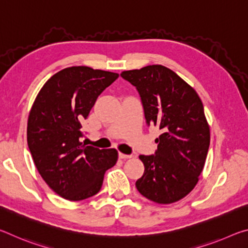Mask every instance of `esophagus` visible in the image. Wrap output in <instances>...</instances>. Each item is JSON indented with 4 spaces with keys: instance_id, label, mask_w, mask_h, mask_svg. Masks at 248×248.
Masks as SVG:
<instances>
[{
    "instance_id": "esophagus-1",
    "label": "esophagus",
    "mask_w": 248,
    "mask_h": 248,
    "mask_svg": "<svg viewBox=\"0 0 248 248\" xmlns=\"http://www.w3.org/2000/svg\"><path fill=\"white\" fill-rule=\"evenodd\" d=\"M132 155L130 154H124V153H119V158L121 159H127V158H131Z\"/></svg>"
}]
</instances>
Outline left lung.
<instances>
[{
  "mask_svg": "<svg viewBox=\"0 0 248 248\" xmlns=\"http://www.w3.org/2000/svg\"><path fill=\"white\" fill-rule=\"evenodd\" d=\"M139 93L146 124L162 130L152 155H140L144 173L136 187L156 203H173L194 189L210 145L203 105L191 86L166 66L124 71Z\"/></svg>",
  "mask_w": 248,
  "mask_h": 248,
  "instance_id": "8db88e82",
  "label": "left lung"
}]
</instances>
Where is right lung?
I'll return each mask as SVG.
<instances>
[{
  "label": "right lung",
  "instance_id": "right-lung-1",
  "mask_svg": "<svg viewBox=\"0 0 248 248\" xmlns=\"http://www.w3.org/2000/svg\"><path fill=\"white\" fill-rule=\"evenodd\" d=\"M119 74L89 66L61 70L37 95L27 124L33 163L48 186L64 199L79 201L100 190L105 171L118 159L115 149L81 142L82 124L98 96Z\"/></svg>",
  "mask_w": 248,
  "mask_h": 248
}]
</instances>
